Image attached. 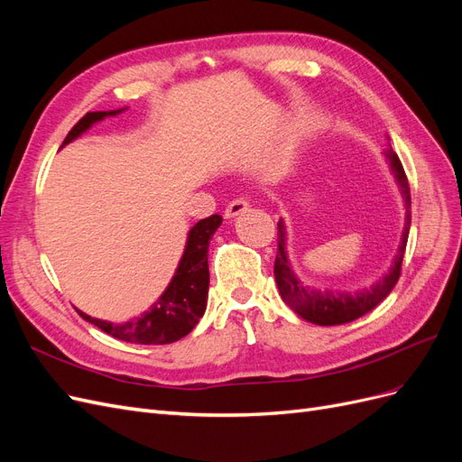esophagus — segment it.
I'll list each match as a JSON object with an SVG mask.
<instances>
[{
  "label": "esophagus",
  "instance_id": "esophagus-1",
  "mask_svg": "<svg viewBox=\"0 0 462 462\" xmlns=\"http://www.w3.org/2000/svg\"><path fill=\"white\" fill-rule=\"evenodd\" d=\"M248 209V202L245 199H236L233 202H229V206L226 208V217H235Z\"/></svg>",
  "mask_w": 462,
  "mask_h": 462
}]
</instances>
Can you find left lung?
<instances>
[{
    "mask_svg": "<svg viewBox=\"0 0 462 462\" xmlns=\"http://www.w3.org/2000/svg\"><path fill=\"white\" fill-rule=\"evenodd\" d=\"M383 156L393 171L397 185L401 189L402 200H404V229L401 236V245L397 250V256L393 258V265H391L389 272L375 282L368 289H360L355 292L348 291H321L304 285L300 279L291 270V262L287 258L285 250V223L279 219L277 223V254H275V265H273V275L277 282V289L282 299L289 304V309L295 310L302 319L312 321L316 326H341L348 324L360 316H365L372 309L380 304L391 289L395 287L401 275V265L404 250H407L409 241V229H411V189L407 175L401 165V160L393 148H387Z\"/></svg>",
    "mask_w": 462,
    "mask_h": 462,
    "instance_id": "obj_1",
    "label": "left lung"
}]
</instances>
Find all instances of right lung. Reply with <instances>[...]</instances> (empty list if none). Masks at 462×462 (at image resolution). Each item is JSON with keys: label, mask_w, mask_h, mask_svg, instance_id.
Instances as JSON below:
<instances>
[{"label": "right lung", "mask_w": 462, "mask_h": 462, "mask_svg": "<svg viewBox=\"0 0 462 462\" xmlns=\"http://www.w3.org/2000/svg\"><path fill=\"white\" fill-rule=\"evenodd\" d=\"M121 111L123 109L88 111L69 131L61 146L75 141L82 133H87L94 123L109 116H117ZM219 226L221 216L214 214L206 219H200L189 231L185 253L180 256L171 283L162 292V297L141 316H136L131 321H123V324H111V321L92 318L80 310L77 312L82 319L90 321V324L97 326L119 341L136 345H167L183 339L199 324V319L204 316L206 310L209 285L208 246Z\"/></svg>", "instance_id": "right-lung-1"}]
</instances>
